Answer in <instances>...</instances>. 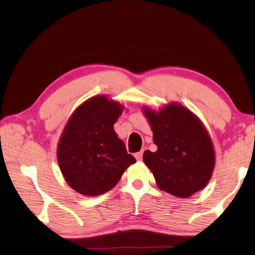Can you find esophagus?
Wrapping results in <instances>:
<instances>
[{"mask_svg": "<svg viewBox=\"0 0 255 255\" xmlns=\"http://www.w3.org/2000/svg\"><path fill=\"white\" fill-rule=\"evenodd\" d=\"M142 153H143V150H140L139 152L134 153V157H136L137 160H141V159H142Z\"/></svg>", "mask_w": 255, "mask_h": 255, "instance_id": "obj_1", "label": "esophagus"}]
</instances>
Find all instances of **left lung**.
<instances>
[{"label": "left lung", "instance_id": "8db88e82", "mask_svg": "<svg viewBox=\"0 0 255 255\" xmlns=\"http://www.w3.org/2000/svg\"><path fill=\"white\" fill-rule=\"evenodd\" d=\"M142 113L157 146V151H144L142 159L158 188L183 199L200 191L210 181L216 164L213 142L202 122L178 103L158 111L143 106Z\"/></svg>", "mask_w": 255, "mask_h": 255}]
</instances>
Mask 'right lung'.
I'll use <instances>...</instances> for the list:
<instances>
[{
    "label": "right lung",
    "instance_id": "add662e5",
    "mask_svg": "<svg viewBox=\"0 0 255 255\" xmlns=\"http://www.w3.org/2000/svg\"><path fill=\"white\" fill-rule=\"evenodd\" d=\"M123 105L98 95L87 99L69 117L57 144V161L65 181L87 197L101 196L116 186L136 162L115 132Z\"/></svg>",
    "mask_w": 255,
    "mask_h": 255
}]
</instances>
